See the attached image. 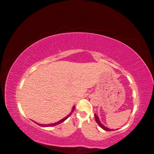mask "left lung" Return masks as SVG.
I'll return each mask as SVG.
<instances>
[{
	"label": "left lung",
	"instance_id": "obj_1",
	"mask_svg": "<svg viewBox=\"0 0 154 154\" xmlns=\"http://www.w3.org/2000/svg\"><path fill=\"white\" fill-rule=\"evenodd\" d=\"M94 117H95V119H96V122L97 123V124L99 125V126L101 128H103L104 130H106V131H112V129H110V128H107V127H106L105 126H104L103 125H102V123L100 122V119H99V117H97V116L96 114H94Z\"/></svg>",
	"mask_w": 154,
	"mask_h": 154
}]
</instances>
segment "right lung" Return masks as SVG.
<instances>
[{
    "label": "right lung",
    "instance_id": "1",
    "mask_svg": "<svg viewBox=\"0 0 154 154\" xmlns=\"http://www.w3.org/2000/svg\"><path fill=\"white\" fill-rule=\"evenodd\" d=\"M74 108H75V106H73V108H72V110H71V113H70L67 116H66V118H64L63 119H61V120H60L59 122H57V123H52V124H48V125H42V124H39V123H36V122H35V123H36V124H38V125H40V126H41V127H51V126H55V125H58V124H60V123H62V122H63L64 121H66L70 116H71V114L72 113V112L74 111Z\"/></svg>",
    "mask_w": 154,
    "mask_h": 154
}]
</instances>
